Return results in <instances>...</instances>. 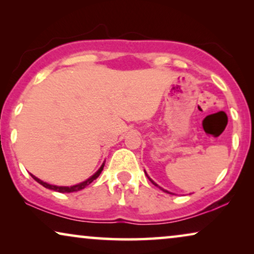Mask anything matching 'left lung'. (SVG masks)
Returning a JSON list of instances; mask_svg holds the SVG:
<instances>
[{"instance_id":"left-lung-1","label":"left lung","mask_w":254,"mask_h":254,"mask_svg":"<svg viewBox=\"0 0 254 254\" xmlns=\"http://www.w3.org/2000/svg\"><path fill=\"white\" fill-rule=\"evenodd\" d=\"M144 172H145V171H144ZM145 175H147V172H145ZM147 177H148V179H149V180H150V182H151L152 184H154V185H155V186H157V187H159V189H161V190H163V192H165V193H170V192H169V190H164V189H162V187H161V186H158V185H157V184H156V183L154 182V180H152V179L150 178V177H149L148 175H147ZM170 194H172V193H170Z\"/></svg>"}]
</instances>
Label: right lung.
I'll list each match as a JSON object with an SVG mask.
<instances>
[{"label":"right lung","mask_w":254,"mask_h":254,"mask_svg":"<svg viewBox=\"0 0 254 254\" xmlns=\"http://www.w3.org/2000/svg\"><path fill=\"white\" fill-rule=\"evenodd\" d=\"M104 165H105V163H103L102 166H100V168L98 169V171H97V172L95 173V175H92L91 177H90V178H88V179L84 180V182H82V183L76 184V185H72V186H57V185H51V184H48V183H46V182H43V180H41V179L37 178L36 176L31 175V177H32V178H33L34 180H36V182L39 183L40 185H43L44 187H46V189L57 190V192H60V193H71V192H77V190H83V189H85V187L88 186V185H90V184H91V183L93 182V180L98 178L99 175H100V173H102V171H103Z\"/></svg>","instance_id":"add662e5"}]
</instances>
